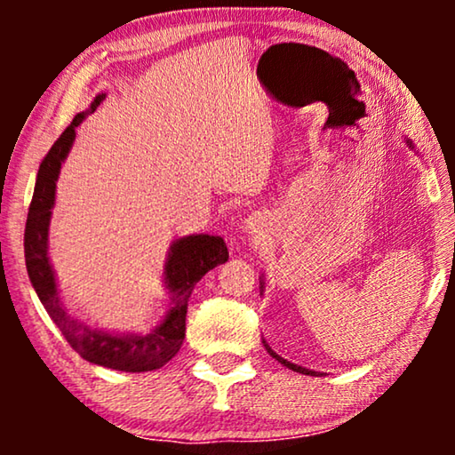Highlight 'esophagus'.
I'll return each mask as SVG.
<instances>
[{"instance_id":"1","label":"esophagus","mask_w":455,"mask_h":455,"mask_svg":"<svg viewBox=\"0 0 455 455\" xmlns=\"http://www.w3.org/2000/svg\"><path fill=\"white\" fill-rule=\"evenodd\" d=\"M244 228H246V232H248V234H254V232H257V228H259L257 217H248V220L244 221Z\"/></svg>"}]
</instances>
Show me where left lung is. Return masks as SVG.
I'll return each mask as SVG.
<instances>
[{
    "instance_id": "1",
    "label": "left lung",
    "mask_w": 455,
    "mask_h": 455,
    "mask_svg": "<svg viewBox=\"0 0 455 455\" xmlns=\"http://www.w3.org/2000/svg\"><path fill=\"white\" fill-rule=\"evenodd\" d=\"M408 145H410V147H412V142H410V140H408ZM265 347H267V352H269V354H271V356L277 360V363H282L283 366H288V369H291V371H296V372H302V375H315V371L302 369V366H298V364H291V363H288V360H283L282 356H277V354H275V352H273V350H271V347H269V346H267V344H265Z\"/></svg>"
}]
</instances>
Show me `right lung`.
Listing matches in <instances>:
<instances>
[{"mask_svg":"<svg viewBox=\"0 0 455 455\" xmlns=\"http://www.w3.org/2000/svg\"><path fill=\"white\" fill-rule=\"evenodd\" d=\"M103 99L105 95L95 97L91 109L80 111L41 161L35 195L28 207L27 229H24V259H27V271L36 296H39L55 325L60 327V331L64 333L68 344L80 356L92 364L108 366V369L145 372L159 369L176 356L186 335V310H188L192 290L201 282L204 273L226 263L229 252L226 242L220 235L198 234L173 242L164 271L167 290L172 291V308L167 310L164 323L147 335H116L99 331V329L84 325L72 315H68L60 300L58 283H55L52 263L47 257L49 220H52V207L55 203V182H58L60 167L70 153L76 126H80L84 117L99 108Z\"/></svg>","mask_w":455,"mask_h":455,"instance_id":"add662e5","label":"right lung"}]
</instances>
